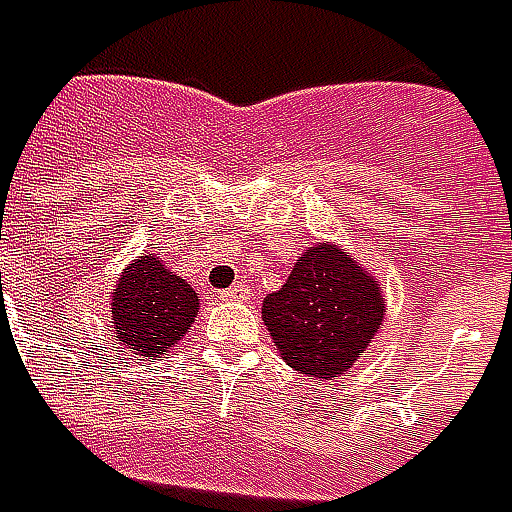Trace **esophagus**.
<instances>
[{"label":"esophagus","instance_id":"1","mask_svg":"<svg viewBox=\"0 0 512 512\" xmlns=\"http://www.w3.org/2000/svg\"><path fill=\"white\" fill-rule=\"evenodd\" d=\"M223 300H248L250 297V286L245 281H237L234 286H228L226 292H220Z\"/></svg>","mask_w":512,"mask_h":512}]
</instances>
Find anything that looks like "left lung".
Instances as JSON below:
<instances>
[{
	"mask_svg": "<svg viewBox=\"0 0 512 512\" xmlns=\"http://www.w3.org/2000/svg\"><path fill=\"white\" fill-rule=\"evenodd\" d=\"M262 320L286 366L336 380L378 336L386 295L342 245L317 242L297 256L286 284L264 297Z\"/></svg>",
	"mask_w": 512,
	"mask_h": 512,
	"instance_id": "obj_1",
	"label": "left lung"
}]
</instances>
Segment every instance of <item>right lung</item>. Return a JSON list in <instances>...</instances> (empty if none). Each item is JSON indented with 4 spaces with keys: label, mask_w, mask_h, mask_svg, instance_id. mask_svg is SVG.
<instances>
[{
    "label": "right lung",
    "mask_w": 512,
    "mask_h": 512,
    "mask_svg": "<svg viewBox=\"0 0 512 512\" xmlns=\"http://www.w3.org/2000/svg\"><path fill=\"white\" fill-rule=\"evenodd\" d=\"M110 306L118 358L162 361L190 333L201 300L181 275L170 273L159 253H143L123 267Z\"/></svg>",
    "instance_id": "right-lung-1"
}]
</instances>
